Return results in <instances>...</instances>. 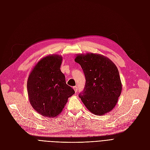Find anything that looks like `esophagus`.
Here are the masks:
<instances>
[{
    "instance_id": "obj_1",
    "label": "esophagus",
    "mask_w": 150,
    "mask_h": 150,
    "mask_svg": "<svg viewBox=\"0 0 150 150\" xmlns=\"http://www.w3.org/2000/svg\"><path fill=\"white\" fill-rule=\"evenodd\" d=\"M73 89H74L75 92H77V86H74V87H73Z\"/></svg>"
}]
</instances>
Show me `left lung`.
Listing matches in <instances>:
<instances>
[{
  "label": "left lung",
  "mask_w": 150,
  "mask_h": 150,
  "mask_svg": "<svg viewBox=\"0 0 150 150\" xmlns=\"http://www.w3.org/2000/svg\"><path fill=\"white\" fill-rule=\"evenodd\" d=\"M84 71L86 84L79 97L86 108L97 115H103L116 105L122 92L119 72L115 64L100 54L76 55L74 59Z\"/></svg>",
  "instance_id": "obj_1"
}]
</instances>
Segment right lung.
<instances>
[{
    "label": "right lung",
    "mask_w": 150,
    "mask_h": 150,
    "mask_svg": "<svg viewBox=\"0 0 150 150\" xmlns=\"http://www.w3.org/2000/svg\"><path fill=\"white\" fill-rule=\"evenodd\" d=\"M63 58L51 54L41 59L33 67L27 81L31 105L46 117H55L62 112L68 98L75 92L66 84L60 70Z\"/></svg>",
    "instance_id": "add662e5"
}]
</instances>
